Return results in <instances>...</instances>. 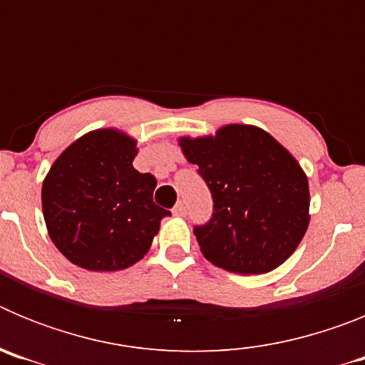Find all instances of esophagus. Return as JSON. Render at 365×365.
I'll return each mask as SVG.
<instances>
[{
    "label": "esophagus",
    "instance_id": "obj_1",
    "mask_svg": "<svg viewBox=\"0 0 365 365\" xmlns=\"http://www.w3.org/2000/svg\"><path fill=\"white\" fill-rule=\"evenodd\" d=\"M173 215H177V217H185L186 215V205L182 201H179L175 205V208H173Z\"/></svg>",
    "mask_w": 365,
    "mask_h": 365
}]
</instances>
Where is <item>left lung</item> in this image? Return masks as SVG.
Here are the masks:
<instances>
[{"instance_id": "obj_1", "label": "left lung", "mask_w": 365, "mask_h": 365, "mask_svg": "<svg viewBox=\"0 0 365 365\" xmlns=\"http://www.w3.org/2000/svg\"><path fill=\"white\" fill-rule=\"evenodd\" d=\"M199 166L214 214L193 228L201 252L234 274H265L292 256L309 227V180L298 160L265 130L227 124L215 135L180 137Z\"/></svg>"}]
</instances>
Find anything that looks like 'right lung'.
Wrapping results in <instances>:
<instances>
[{
	"label": "right lung",
	"mask_w": 365,
	"mask_h": 365,
	"mask_svg": "<svg viewBox=\"0 0 365 365\" xmlns=\"http://www.w3.org/2000/svg\"><path fill=\"white\" fill-rule=\"evenodd\" d=\"M137 140L120 130L76 138L41 186L47 232L71 263L95 272L143 259L170 212L153 202L157 179L133 168Z\"/></svg>",
	"instance_id": "right-lung-1"
}]
</instances>
